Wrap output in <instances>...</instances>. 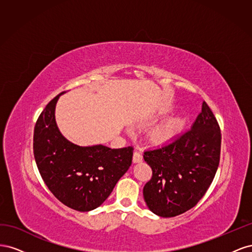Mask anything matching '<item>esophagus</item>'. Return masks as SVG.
Listing matches in <instances>:
<instances>
[{"instance_id":"1","label":"esophagus","mask_w":252,"mask_h":252,"mask_svg":"<svg viewBox=\"0 0 252 252\" xmlns=\"http://www.w3.org/2000/svg\"><path fill=\"white\" fill-rule=\"evenodd\" d=\"M132 161H133V163H140V162L143 161V157H142V155L140 154L139 151H134L133 152Z\"/></svg>"}]
</instances>
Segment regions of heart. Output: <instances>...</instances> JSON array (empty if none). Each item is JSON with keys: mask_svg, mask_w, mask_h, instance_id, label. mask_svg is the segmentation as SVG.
Here are the masks:
<instances>
[{"mask_svg": "<svg viewBox=\"0 0 252 252\" xmlns=\"http://www.w3.org/2000/svg\"><path fill=\"white\" fill-rule=\"evenodd\" d=\"M182 120L178 118L169 119L165 123L152 129L149 133V139L154 143H165L173 139L182 130Z\"/></svg>", "mask_w": 252, "mask_h": 252, "instance_id": "heart-1", "label": "heart"}]
</instances>
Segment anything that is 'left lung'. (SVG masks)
<instances>
[{"instance_id":"1","label":"left lung","mask_w":252,"mask_h":252,"mask_svg":"<svg viewBox=\"0 0 252 252\" xmlns=\"http://www.w3.org/2000/svg\"><path fill=\"white\" fill-rule=\"evenodd\" d=\"M220 130L203 102L202 111L188 131L144 152L152 178L143 189L155 215L172 218L191 209L207 191L219 167Z\"/></svg>"}]
</instances>
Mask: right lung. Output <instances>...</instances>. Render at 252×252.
Returning a JSON list of instances; mask_svg holds the SVG:
<instances>
[{
  "instance_id": "1",
  "label": "right lung",
  "mask_w": 252,
  "mask_h": 252,
  "mask_svg": "<svg viewBox=\"0 0 252 252\" xmlns=\"http://www.w3.org/2000/svg\"><path fill=\"white\" fill-rule=\"evenodd\" d=\"M58 94L36 121L33 155L41 177L52 194L67 207L90 211L110 195L132 162L133 148L104 145L79 146L61 133L56 122Z\"/></svg>"
}]
</instances>
